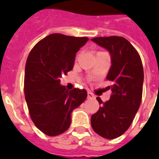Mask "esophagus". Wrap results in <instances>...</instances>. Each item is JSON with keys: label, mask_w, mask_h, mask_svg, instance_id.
Segmentation results:
<instances>
[{"label": "esophagus", "mask_w": 159, "mask_h": 159, "mask_svg": "<svg viewBox=\"0 0 159 159\" xmlns=\"http://www.w3.org/2000/svg\"><path fill=\"white\" fill-rule=\"evenodd\" d=\"M93 97H94V96L92 95V93H91V92H87V98H88V99H92Z\"/></svg>", "instance_id": "34e87169"}]
</instances>
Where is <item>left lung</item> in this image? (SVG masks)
Here are the masks:
<instances>
[{"label": "left lung", "mask_w": 159, "mask_h": 159, "mask_svg": "<svg viewBox=\"0 0 159 159\" xmlns=\"http://www.w3.org/2000/svg\"><path fill=\"white\" fill-rule=\"evenodd\" d=\"M91 40L106 48L111 55V66L106 79L113 84L108 102L97 99L101 105L91 117L93 130L105 139H113L130 126L142 99L143 69L138 52L123 37H97Z\"/></svg>", "instance_id": "8db88e82"}]
</instances>
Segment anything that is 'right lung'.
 <instances>
[{
  "label": "right lung",
  "mask_w": 159,
  "mask_h": 159,
  "mask_svg": "<svg viewBox=\"0 0 159 159\" xmlns=\"http://www.w3.org/2000/svg\"><path fill=\"white\" fill-rule=\"evenodd\" d=\"M89 39L52 34L33 48L26 61L25 96L37 128L47 135L61 134L69 128L72 112L87 97L86 90L68 91L60 77L73 68L76 53Z\"/></svg>",
  "instance_id": "1"
}]
</instances>
